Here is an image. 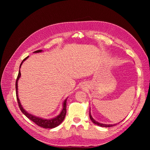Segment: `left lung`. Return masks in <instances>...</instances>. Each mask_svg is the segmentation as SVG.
I'll list each match as a JSON object with an SVG mask.
<instances>
[{"label":"left lung","mask_w":150,"mask_h":150,"mask_svg":"<svg viewBox=\"0 0 150 150\" xmlns=\"http://www.w3.org/2000/svg\"><path fill=\"white\" fill-rule=\"evenodd\" d=\"M89 117L91 121L94 123L95 125H98L99 126H101V127H105V128H109V127H112L113 126H115L116 124H114V125H106V124H103V123H100V122H97L96 120H95L93 117L91 116V110H89Z\"/></svg>","instance_id":"8db88e82"}]
</instances>
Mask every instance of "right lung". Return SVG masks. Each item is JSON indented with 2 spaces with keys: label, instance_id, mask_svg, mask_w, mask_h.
<instances>
[{
  "label": "right lung",
  "instance_id": "add662e5",
  "mask_svg": "<svg viewBox=\"0 0 150 150\" xmlns=\"http://www.w3.org/2000/svg\"><path fill=\"white\" fill-rule=\"evenodd\" d=\"M42 51H43L42 50H38V51H34V53H39V52H41ZM28 57H29V56L25 57L24 59L22 61L21 64L20 65V67H19V74H18L17 78L16 83V96H17V102H18V104H19V108H20L21 111H22V112L23 113V114L26 117H28L29 120H30L32 121L35 122V123L37 125H38L39 126H40V127H42V128H46V129H47V128L51 129V128H56V127L59 125L61 122L64 121V120L65 118V116L66 115V103H67V98L65 99L64 102H63V103H62V110H61L60 114L56 117H52V118H50V119H44V118H42V117H40L32 115V114H30V113L28 112V111H26L24 109V108L22 107V106L21 105V103L20 99L19 98V95H18V81H19V79L21 78V76L20 68L22 64V63H23Z\"/></svg>",
  "mask_w": 150,
  "mask_h": 150
}]
</instances>
